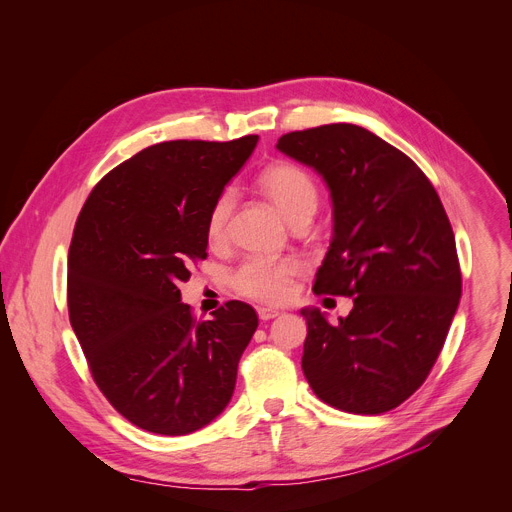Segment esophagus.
I'll use <instances>...</instances> for the list:
<instances>
[{"mask_svg": "<svg viewBox=\"0 0 512 512\" xmlns=\"http://www.w3.org/2000/svg\"><path fill=\"white\" fill-rule=\"evenodd\" d=\"M257 314H259V320L267 322V320H273L279 316L277 310H271V308H257Z\"/></svg>", "mask_w": 512, "mask_h": 512, "instance_id": "obj_1", "label": "esophagus"}]
</instances>
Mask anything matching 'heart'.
Segmentation results:
<instances>
[{"instance_id": "1", "label": "heart", "mask_w": 512, "mask_h": 512, "mask_svg": "<svg viewBox=\"0 0 512 512\" xmlns=\"http://www.w3.org/2000/svg\"><path fill=\"white\" fill-rule=\"evenodd\" d=\"M261 192L273 202V206L287 218L296 223L300 218L312 216L318 206V188L308 172L289 162H275L263 168L257 178ZM233 212V194L223 192L218 196L206 218V239L212 245L223 243L227 237V225ZM302 267L294 259H247L233 273V287L241 296L277 304L283 302L289 291L291 281L300 275Z\"/></svg>"}]
</instances>
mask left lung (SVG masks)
<instances>
[{
    "instance_id": "1",
    "label": "left lung",
    "mask_w": 512,
    "mask_h": 512,
    "mask_svg": "<svg viewBox=\"0 0 512 512\" xmlns=\"http://www.w3.org/2000/svg\"><path fill=\"white\" fill-rule=\"evenodd\" d=\"M275 148L314 168L332 196L334 235L314 294L354 304L336 326L302 310L304 375L340 411H391L427 379L462 296L442 200L413 160L352 123L291 131Z\"/></svg>"
}]
</instances>
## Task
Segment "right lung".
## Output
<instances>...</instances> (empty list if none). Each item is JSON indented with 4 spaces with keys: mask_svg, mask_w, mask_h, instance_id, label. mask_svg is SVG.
Segmentation results:
<instances>
[{
    "mask_svg": "<svg viewBox=\"0 0 512 512\" xmlns=\"http://www.w3.org/2000/svg\"><path fill=\"white\" fill-rule=\"evenodd\" d=\"M257 139L150 145L111 170L77 218L70 326L101 393L145 431L192 433L233 397L257 314L233 300L196 322L178 285L206 259L208 212Z\"/></svg>",
    "mask_w": 512,
    "mask_h": 512,
    "instance_id": "1",
    "label": "right lung"
}]
</instances>
